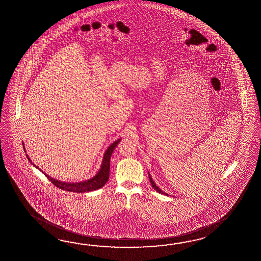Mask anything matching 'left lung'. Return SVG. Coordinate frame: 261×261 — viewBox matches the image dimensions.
I'll list each match as a JSON object with an SVG mask.
<instances>
[{
	"label": "left lung",
	"mask_w": 261,
	"mask_h": 261,
	"mask_svg": "<svg viewBox=\"0 0 261 261\" xmlns=\"http://www.w3.org/2000/svg\"><path fill=\"white\" fill-rule=\"evenodd\" d=\"M149 179H150V182H151V184H152V187H153V189H154L155 191H158V192H159V193H162V194H166V195H168L167 193H165V192H163V191H161V190L159 189V187H158L156 185L154 184V182H153V179H152V177H151L150 173H149Z\"/></svg>",
	"instance_id": "obj_1"
}]
</instances>
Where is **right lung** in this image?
Returning a JSON list of instances; mask_svg holds the SVG:
<instances>
[{
  "label": "right lung",
  "mask_w": 261,
  "mask_h": 261,
  "mask_svg": "<svg viewBox=\"0 0 261 261\" xmlns=\"http://www.w3.org/2000/svg\"><path fill=\"white\" fill-rule=\"evenodd\" d=\"M120 142V140H116L110 146L108 147L107 152L105 153L103 159H102V164L100 171L96 174L95 176L88 181H84L80 183H65V182H60L58 180H56L51 176L45 174V176L48 178L51 181L53 184L59 189L63 191H71V192H87V191H96L100 188H102L103 185L106 184L108 181L109 178V169H110V158L111 154L113 153L115 148L117 144ZM29 161H31L30 159L27 156Z\"/></svg>",
  "instance_id": "add662e5"
}]
</instances>
